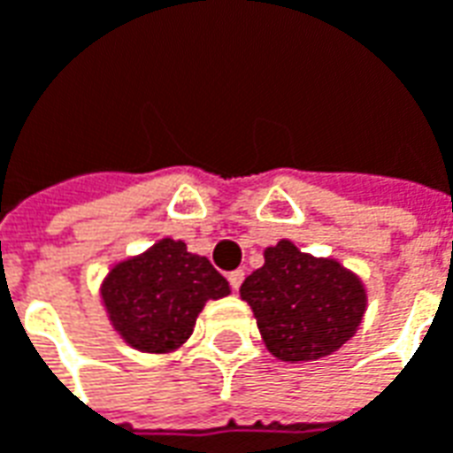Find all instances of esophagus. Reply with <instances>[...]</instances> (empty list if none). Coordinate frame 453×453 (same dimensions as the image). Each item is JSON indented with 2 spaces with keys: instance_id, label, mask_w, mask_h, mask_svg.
<instances>
[{
  "instance_id": "obj_1",
  "label": "esophagus",
  "mask_w": 453,
  "mask_h": 453,
  "mask_svg": "<svg viewBox=\"0 0 453 453\" xmlns=\"http://www.w3.org/2000/svg\"><path fill=\"white\" fill-rule=\"evenodd\" d=\"M227 281H230V286H233V288H240V284H242V281H245V272H242V269H235V272H230V274H227Z\"/></svg>"
}]
</instances>
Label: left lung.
Wrapping results in <instances>:
<instances>
[{
    "label": "left lung",
    "instance_id": "left-lung-1",
    "mask_svg": "<svg viewBox=\"0 0 453 453\" xmlns=\"http://www.w3.org/2000/svg\"><path fill=\"white\" fill-rule=\"evenodd\" d=\"M240 298L252 308L266 349L291 364L340 351L369 303L357 272L334 257L301 252L291 240L266 247L265 265L247 276Z\"/></svg>",
    "mask_w": 453,
    "mask_h": 453
}]
</instances>
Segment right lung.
Segmentation results:
<instances>
[{"instance_id": "add662e5", "label": "right lung", "mask_w": 453, "mask_h": 453, "mask_svg": "<svg viewBox=\"0 0 453 453\" xmlns=\"http://www.w3.org/2000/svg\"><path fill=\"white\" fill-rule=\"evenodd\" d=\"M226 296L230 284L206 257L172 237L119 259L99 286L113 333L142 354L181 349L203 305Z\"/></svg>"}]
</instances>
